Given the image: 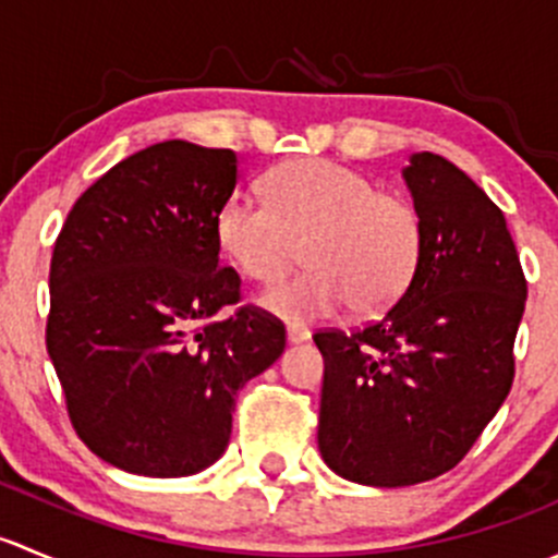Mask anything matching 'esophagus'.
<instances>
[{"mask_svg": "<svg viewBox=\"0 0 558 558\" xmlns=\"http://www.w3.org/2000/svg\"><path fill=\"white\" fill-rule=\"evenodd\" d=\"M286 337H289V342H305L311 340V331L302 329V326H289V329H286Z\"/></svg>", "mask_w": 558, "mask_h": 558, "instance_id": "esophagus-1", "label": "esophagus"}]
</instances>
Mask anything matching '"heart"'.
<instances>
[{"mask_svg":"<svg viewBox=\"0 0 558 558\" xmlns=\"http://www.w3.org/2000/svg\"><path fill=\"white\" fill-rule=\"evenodd\" d=\"M223 256L258 283L283 278L300 258L311 269L262 296L294 326L353 305L380 313L408 291L421 262L424 227L413 202L329 159H300L264 180V199L232 194L216 216Z\"/></svg>","mask_w":558,"mask_h":558,"instance_id":"obj_1","label":"heart"}]
</instances>
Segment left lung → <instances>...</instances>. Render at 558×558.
<instances>
[{
    "mask_svg": "<svg viewBox=\"0 0 558 558\" xmlns=\"http://www.w3.org/2000/svg\"><path fill=\"white\" fill-rule=\"evenodd\" d=\"M424 227L408 291L351 331L318 329V448L337 475L413 486L453 470L508 397L526 278L502 210L442 156L404 167Z\"/></svg>",
    "mask_w": 558,
    "mask_h": 558,
    "instance_id": "obj_1",
    "label": "left lung"
}]
</instances>
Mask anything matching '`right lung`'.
<instances>
[{
	"label": "right lung",
	"instance_id": "add662e5",
	"mask_svg": "<svg viewBox=\"0 0 558 558\" xmlns=\"http://www.w3.org/2000/svg\"><path fill=\"white\" fill-rule=\"evenodd\" d=\"M238 180L234 150L156 143L83 191L56 238L45 345L72 429L118 470H205L240 388L283 353V320L240 305L221 264L216 216Z\"/></svg>",
	"mask_w": 558,
	"mask_h": 558
}]
</instances>
